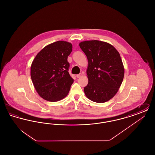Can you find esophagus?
Wrapping results in <instances>:
<instances>
[{
  "mask_svg": "<svg viewBox=\"0 0 155 155\" xmlns=\"http://www.w3.org/2000/svg\"><path fill=\"white\" fill-rule=\"evenodd\" d=\"M81 76H82V74H81V73H80V74H77V75H76V77H77V78H80Z\"/></svg>",
  "mask_w": 155,
  "mask_h": 155,
  "instance_id": "1",
  "label": "esophagus"
}]
</instances>
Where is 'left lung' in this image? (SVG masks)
<instances>
[{
	"label": "left lung",
	"instance_id": "obj_1",
	"mask_svg": "<svg viewBox=\"0 0 155 155\" xmlns=\"http://www.w3.org/2000/svg\"><path fill=\"white\" fill-rule=\"evenodd\" d=\"M80 47L88 60L85 95L97 103L109 101L124 78V68L119 53L111 45L97 40L82 42Z\"/></svg>",
	"mask_w": 155,
	"mask_h": 155
}]
</instances>
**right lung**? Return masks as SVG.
<instances>
[{
  "label": "right lung",
  "instance_id": "right-lung-1",
  "mask_svg": "<svg viewBox=\"0 0 155 155\" xmlns=\"http://www.w3.org/2000/svg\"><path fill=\"white\" fill-rule=\"evenodd\" d=\"M71 43L59 41L48 45L37 54L31 67V77L39 95L56 102L67 95L74 80L68 73L67 58Z\"/></svg>",
  "mask_w": 155,
  "mask_h": 155
}]
</instances>
